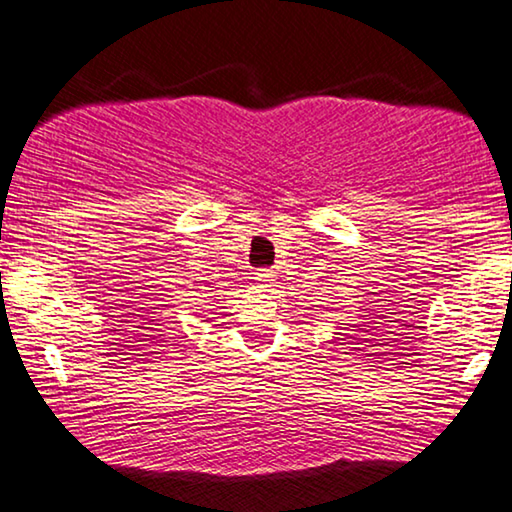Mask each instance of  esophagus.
Returning a JSON list of instances; mask_svg holds the SVG:
<instances>
[{"label":"esophagus","instance_id":"esophagus-1","mask_svg":"<svg viewBox=\"0 0 512 512\" xmlns=\"http://www.w3.org/2000/svg\"><path fill=\"white\" fill-rule=\"evenodd\" d=\"M255 278L264 285V288H269V285L276 281V274H274V271H271V269H260V271H257V274H255Z\"/></svg>","mask_w":512,"mask_h":512}]
</instances>
